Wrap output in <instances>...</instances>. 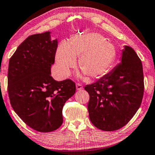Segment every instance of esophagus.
Returning <instances> with one entry per match:
<instances>
[{"label": "esophagus", "instance_id": "esophagus-1", "mask_svg": "<svg viewBox=\"0 0 155 155\" xmlns=\"http://www.w3.org/2000/svg\"><path fill=\"white\" fill-rule=\"evenodd\" d=\"M76 89H77L78 91H80V90L83 89V87H82L81 84H76Z\"/></svg>", "mask_w": 155, "mask_h": 155}]
</instances>
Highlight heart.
Wrapping results in <instances>:
<instances>
[{
  "label": "heart",
  "instance_id": "1",
  "mask_svg": "<svg viewBox=\"0 0 155 155\" xmlns=\"http://www.w3.org/2000/svg\"><path fill=\"white\" fill-rule=\"evenodd\" d=\"M117 52L111 43L97 33L74 36L69 42L63 41L56 49L55 60L60 74L68 76L76 66L90 79L100 78L108 72L116 58Z\"/></svg>",
  "mask_w": 155,
  "mask_h": 155
}]
</instances>
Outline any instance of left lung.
Wrapping results in <instances>:
<instances>
[{
	"label": "left lung",
	"mask_w": 155,
	"mask_h": 155,
	"mask_svg": "<svg viewBox=\"0 0 155 155\" xmlns=\"http://www.w3.org/2000/svg\"><path fill=\"white\" fill-rule=\"evenodd\" d=\"M84 89L89 94L88 111L92 124L107 132L119 130L131 120L142 103V61L132 47L124 46L118 66Z\"/></svg>",
	"instance_id": "obj_1"
}]
</instances>
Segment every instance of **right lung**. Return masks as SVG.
<instances>
[{
  "mask_svg": "<svg viewBox=\"0 0 155 155\" xmlns=\"http://www.w3.org/2000/svg\"><path fill=\"white\" fill-rule=\"evenodd\" d=\"M51 32L31 35L9 60L8 91L11 107L28 126L41 132L63 123L64 104L76 91L71 79L57 81L51 75L58 46Z\"/></svg>",
  "mask_w": 155,
  "mask_h": 155,
  "instance_id": "right-lung-1",
  "label": "right lung"
}]
</instances>
